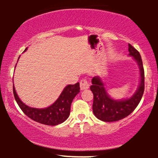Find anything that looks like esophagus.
Here are the masks:
<instances>
[{
	"mask_svg": "<svg viewBox=\"0 0 158 158\" xmlns=\"http://www.w3.org/2000/svg\"><path fill=\"white\" fill-rule=\"evenodd\" d=\"M89 88V82L86 79H82L80 81V89L82 90H84V89H87Z\"/></svg>",
	"mask_w": 158,
	"mask_h": 158,
	"instance_id": "1",
	"label": "esophagus"
}]
</instances>
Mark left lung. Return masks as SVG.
<instances>
[{"instance_id":"8db88e82","label":"left lung","mask_w":158,"mask_h":158,"mask_svg":"<svg viewBox=\"0 0 158 158\" xmlns=\"http://www.w3.org/2000/svg\"><path fill=\"white\" fill-rule=\"evenodd\" d=\"M128 55L138 63L140 73V82L138 89L130 98L114 99L108 94L104 82L99 76L92 79L91 91L94 95L92 111L99 120L106 122H117L129 115L139 104L144 90V72L142 60L139 52L128 44Z\"/></svg>"}]
</instances>
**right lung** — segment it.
Returning <instances> with one entry per match:
<instances>
[{
    "mask_svg": "<svg viewBox=\"0 0 158 158\" xmlns=\"http://www.w3.org/2000/svg\"><path fill=\"white\" fill-rule=\"evenodd\" d=\"M27 49V48L25 49L24 52ZM79 89L80 87L79 82L75 85H66L59 98L51 106L45 109H36L25 105L20 99L14 85H13L14 98L23 112L35 122L51 126L63 123L69 118L72 102L75 96L80 92Z\"/></svg>",
    "mask_w": 158,
    "mask_h": 158,
    "instance_id": "obj_1",
    "label": "right lung"
}]
</instances>
